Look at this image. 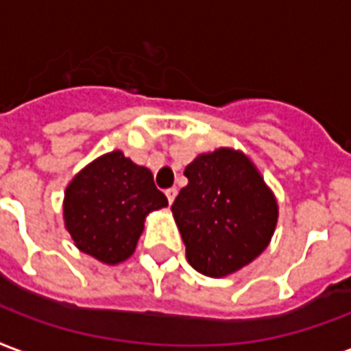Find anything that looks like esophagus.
<instances>
[{"label": "esophagus", "instance_id": "obj_1", "mask_svg": "<svg viewBox=\"0 0 351 351\" xmlns=\"http://www.w3.org/2000/svg\"><path fill=\"white\" fill-rule=\"evenodd\" d=\"M176 196H178V189H176V186H172V189H168V191H166V198H168L170 204H173Z\"/></svg>", "mask_w": 351, "mask_h": 351}]
</instances>
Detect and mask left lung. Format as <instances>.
I'll return each instance as SVG.
<instances>
[{"instance_id": "left-lung-1", "label": "left lung", "mask_w": 351, "mask_h": 351, "mask_svg": "<svg viewBox=\"0 0 351 351\" xmlns=\"http://www.w3.org/2000/svg\"><path fill=\"white\" fill-rule=\"evenodd\" d=\"M189 185L172 204L186 260L207 277H224L267 247L277 202L243 153L217 149L185 168Z\"/></svg>"}]
</instances>
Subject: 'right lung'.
Masks as SVG:
<instances>
[{
    "instance_id": "1",
    "label": "right lung",
    "mask_w": 351,
    "mask_h": 351,
    "mask_svg": "<svg viewBox=\"0 0 351 351\" xmlns=\"http://www.w3.org/2000/svg\"><path fill=\"white\" fill-rule=\"evenodd\" d=\"M168 206L153 173L112 151L86 166L65 191L63 217L76 247L104 263L134 252L145 215Z\"/></svg>"
}]
</instances>
